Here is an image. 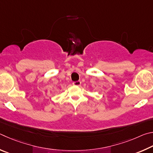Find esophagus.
I'll return each instance as SVG.
<instances>
[{
	"mask_svg": "<svg viewBox=\"0 0 153 153\" xmlns=\"http://www.w3.org/2000/svg\"><path fill=\"white\" fill-rule=\"evenodd\" d=\"M73 85H74V86H80V85H81V82L80 81H75V82H73Z\"/></svg>",
	"mask_w": 153,
	"mask_h": 153,
	"instance_id": "obj_1",
	"label": "esophagus"
}]
</instances>
